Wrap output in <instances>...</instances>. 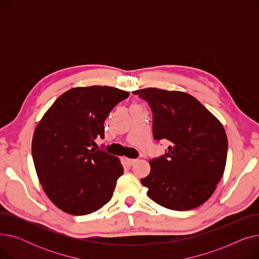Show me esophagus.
Listing matches in <instances>:
<instances>
[{"instance_id": "esophagus-1", "label": "esophagus", "mask_w": 259, "mask_h": 259, "mask_svg": "<svg viewBox=\"0 0 259 259\" xmlns=\"http://www.w3.org/2000/svg\"><path fill=\"white\" fill-rule=\"evenodd\" d=\"M137 160H138V159H134V158H127V159H126V161H127V164H128L129 166H132V165L134 164V162H135V161H137Z\"/></svg>"}]
</instances>
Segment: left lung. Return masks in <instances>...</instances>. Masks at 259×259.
<instances>
[{"instance_id":"8db88e82","label":"left lung","mask_w":259,"mask_h":259,"mask_svg":"<svg viewBox=\"0 0 259 259\" xmlns=\"http://www.w3.org/2000/svg\"><path fill=\"white\" fill-rule=\"evenodd\" d=\"M151 108L153 138L169 142L141 180L158 205L188 211L207 201L223 178L228 140L222 122L192 95L146 88L133 91Z\"/></svg>"}]
</instances>
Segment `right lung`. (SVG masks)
<instances>
[{
  "instance_id": "right-lung-1",
  "label": "right lung",
  "mask_w": 259,
  "mask_h": 259,
  "mask_svg": "<svg viewBox=\"0 0 259 259\" xmlns=\"http://www.w3.org/2000/svg\"><path fill=\"white\" fill-rule=\"evenodd\" d=\"M129 93L108 86L76 87L63 93L37 124L32 158L38 181L62 211L86 215L111 199L124 172L117 157L100 150L104 121Z\"/></svg>"
}]
</instances>
